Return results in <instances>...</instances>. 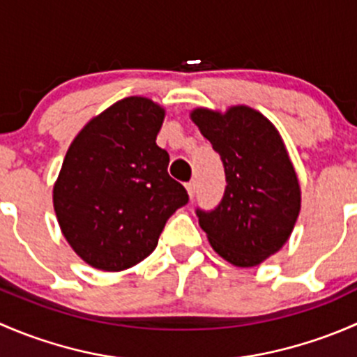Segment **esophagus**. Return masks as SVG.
Returning <instances> with one entry per match:
<instances>
[{"mask_svg": "<svg viewBox=\"0 0 357 357\" xmlns=\"http://www.w3.org/2000/svg\"><path fill=\"white\" fill-rule=\"evenodd\" d=\"M186 190H188L190 199H193V197H195V193H197V181L186 183Z\"/></svg>", "mask_w": 357, "mask_h": 357, "instance_id": "esophagus-1", "label": "esophagus"}]
</instances>
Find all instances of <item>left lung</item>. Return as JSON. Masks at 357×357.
Returning <instances> with one entry per match:
<instances>
[{
	"mask_svg": "<svg viewBox=\"0 0 357 357\" xmlns=\"http://www.w3.org/2000/svg\"><path fill=\"white\" fill-rule=\"evenodd\" d=\"M192 121L219 153L226 174L218 207L197 208L202 229L233 266L261 264L285 245L301 211V186L282 136L245 105L225 114L195 109Z\"/></svg>",
	"mask_w": 357,
	"mask_h": 357,
	"instance_id": "1",
	"label": "left lung"
}]
</instances>
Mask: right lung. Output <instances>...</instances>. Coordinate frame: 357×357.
Instances as JSON below:
<instances>
[{
  "mask_svg": "<svg viewBox=\"0 0 357 357\" xmlns=\"http://www.w3.org/2000/svg\"><path fill=\"white\" fill-rule=\"evenodd\" d=\"M160 105L129 96L81 129L53 186L60 229L75 254L102 271H122L155 250L167 219L188 204L155 139Z\"/></svg>",
  "mask_w": 357,
  "mask_h": 357,
  "instance_id": "add662e5",
  "label": "right lung"
}]
</instances>
